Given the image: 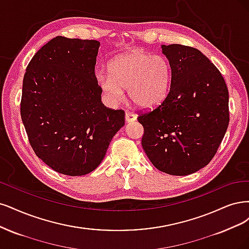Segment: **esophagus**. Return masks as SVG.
<instances>
[{"label":"esophagus","mask_w":249,"mask_h":249,"mask_svg":"<svg viewBox=\"0 0 249 249\" xmlns=\"http://www.w3.org/2000/svg\"><path fill=\"white\" fill-rule=\"evenodd\" d=\"M125 120H126V122H133L136 120V116L134 114H132L131 111L126 110L125 111Z\"/></svg>","instance_id":"obj_1"}]
</instances>
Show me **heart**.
<instances>
[{"mask_svg":"<svg viewBox=\"0 0 249 249\" xmlns=\"http://www.w3.org/2000/svg\"><path fill=\"white\" fill-rule=\"evenodd\" d=\"M109 74H99L98 84L113 102L124 98L123 89L136 107L152 108L166 97L171 87L172 67L161 54L135 50L115 58Z\"/></svg>","mask_w":249,"mask_h":249,"instance_id":"b5f03b06","label":"heart"}]
</instances>
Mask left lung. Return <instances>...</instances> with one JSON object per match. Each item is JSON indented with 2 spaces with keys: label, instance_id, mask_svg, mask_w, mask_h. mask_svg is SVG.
Instances as JSON below:
<instances>
[{
  "label": "left lung",
  "instance_id": "left-lung-1",
  "mask_svg": "<svg viewBox=\"0 0 249 249\" xmlns=\"http://www.w3.org/2000/svg\"><path fill=\"white\" fill-rule=\"evenodd\" d=\"M172 67L170 91L153 109L139 110L142 146L157 170L186 176L209 163L230 122L220 71L195 47L162 45Z\"/></svg>",
  "mask_w": 249,
  "mask_h": 249
}]
</instances>
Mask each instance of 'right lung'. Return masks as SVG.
I'll use <instances>...</instances> for the list:
<instances>
[{
    "mask_svg": "<svg viewBox=\"0 0 249 249\" xmlns=\"http://www.w3.org/2000/svg\"><path fill=\"white\" fill-rule=\"evenodd\" d=\"M100 43L53 38L40 49L23 76L20 115L35 154L67 176L93 172L124 126L123 109L104 107L95 76Z\"/></svg>",
    "mask_w": 249,
    "mask_h": 249,
    "instance_id": "1",
    "label": "right lung"
}]
</instances>
